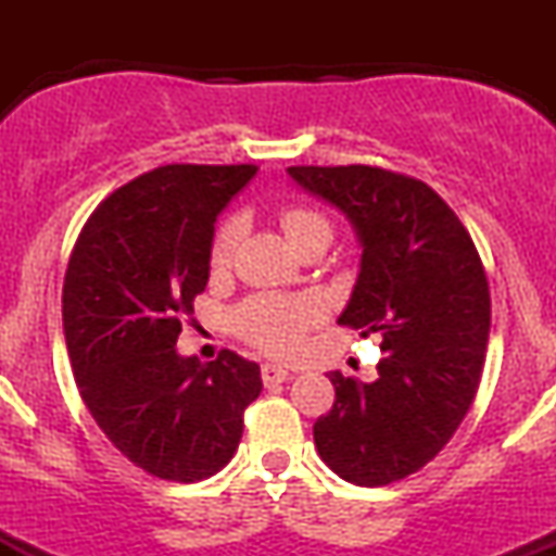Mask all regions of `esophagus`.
I'll list each match as a JSON object with an SVG mask.
<instances>
[{
  "label": "esophagus",
  "mask_w": 556,
  "mask_h": 556,
  "mask_svg": "<svg viewBox=\"0 0 556 556\" xmlns=\"http://www.w3.org/2000/svg\"><path fill=\"white\" fill-rule=\"evenodd\" d=\"M261 379H264V384H279V381L290 379V371L277 366V363H264V366H261Z\"/></svg>",
  "instance_id": "obj_1"
}]
</instances>
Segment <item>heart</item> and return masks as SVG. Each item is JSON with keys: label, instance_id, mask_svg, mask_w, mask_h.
Segmentation results:
<instances>
[{"label": "heart", "instance_id": "obj_1", "mask_svg": "<svg viewBox=\"0 0 556 556\" xmlns=\"http://www.w3.org/2000/svg\"><path fill=\"white\" fill-rule=\"evenodd\" d=\"M277 219L292 245H298L316 227H329V222L316 208L303 206V203H285L277 212ZM235 242H238V219H225L216 227L212 240V266L222 269L229 264ZM316 318L318 308L308 298L256 295L235 308L232 327L240 340L258 348L261 353L285 358L303 344L305 331L314 327Z\"/></svg>", "mask_w": 556, "mask_h": 556}]
</instances>
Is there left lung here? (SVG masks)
<instances>
[{"mask_svg":"<svg viewBox=\"0 0 556 556\" xmlns=\"http://www.w3.org/2000/svg\"><path fill=\"white\" fill-rule=\"evenodd\" d=\"M334 203L363 256L337 324L381 337L376 381L331 371L334 405L314 424L321 460L355 486H387L431 463L481 384L491 327L489 279L470 232L437 190L410 175L348 164L290 167Z\"/></svg>","mask_w":556,"mask_h":556,"instance_id":"1","label":"left lung"}]
</instances>
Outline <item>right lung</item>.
<instances>
[{"label":"right lung","mask_w":556,"mask_h":556,"mask_svg":"<svg viewBox=\"0 0 556 556\" xmlns=\"http://www.w3.org/2000/svg\"><path fill=\"white\" fill-rule=\"evenodd\" d=\"M256 164H164L96 206L62 285L75 384L106 439L164 481L219 473L261 394L256 363L222 350L201 363L175 350L206 290L214 222Z\"/></svg>","instance_id":"right-lung-1"}]
</instances>
